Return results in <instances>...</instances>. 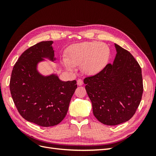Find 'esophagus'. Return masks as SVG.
<instances>
[{
    "instance_id": "obj_1",
    "label": "esophagus",
    "mask_w": 156,
    "mask_h": 156,
    "mask_svg": "<svg viewBox=\"0 0 156 156\" xmlns=\"http://www.w3.org/2000/svg\"><path fill=\"white\" fill-rule=\"evenodd\" d=\"M77 85H79V86H81V85H83V80H82V79H79L77 80Z\"/></svg>"
}]
</instances>
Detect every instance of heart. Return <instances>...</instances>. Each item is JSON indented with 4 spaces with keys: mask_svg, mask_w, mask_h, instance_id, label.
Wrapping results in <instances>:
<instances>
[{
    "mask_svg": "<svg viewBox=\"0 0 156 156\" xmlns=\"http://www.w3.org/2000/svg\"><path fill=\"white\" fill-rule=\"evenodd\" d=\"M111 56V50L105 44L85 41L71 46L63 64L68 70L81 64V69L87 75L98 73L105 67Z\"/></svg>",
    "mask_w": 156,
    "mask_h": 156,
    "instance_id": "b5f03b06",
    "label": "heart"
}]
</instances>
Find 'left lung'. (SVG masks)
Returning <instances> with one entry per match:
<instances>
[{"instance_id": "1", "label": "left lung", "mask_w": 156, "mask_h": 156, "mask_svg": "<svg viewBox=\"0 0 156 156\" xmlns=\"http://www.w3.org/2000/svg\"><path fill=\"white\" fill-rule=\"evenodd\" d=\"M113 64L84 79L94 115L102 124L116 126L128 121L142 98V71L128 51L115 44Z\"/></svg>"}]
</instances>
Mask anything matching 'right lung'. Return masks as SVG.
<instances>
[{
    "label": "right lung",
    "instance_id": "1",
    "mask_svg": "<svg viewBox=\"0 0 156 156\" xmlns=\"http://www.w3.org/2000/svg\"><path fill=\"white\" fill-rule=\"evenodd\" d=\"M53 41H41L23 52L14 65L10 89L14 104L26 120L40 126L58 124L67 114L77 82L60 81L55 74L44 76L37 70L39 62L54 61Z\"/></svg>",
    "mask_w": 156,
    "mask_h": 156
}]
</instances>
